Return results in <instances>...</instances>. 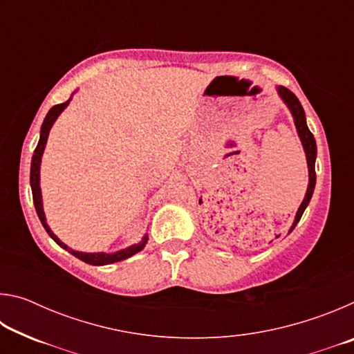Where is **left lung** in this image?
I'll return each instance as SVG.
<instances>
[{
  "mask_svg": "<svg viewBox=\"0 0 354 354\" xmlns=\"http://www.w3.org/2000/svg\"><path fill=\"white\" fill-rule=\"evenodd\" d=\"M277 92L279 95V98L283 100V103L287 106V109L292 113L293 123H295L297 128V134L301 140V145L304 149V154H306V162H308V175H309V183H308V189H306V195H304V200L299 205L298 211L295 214V218H293V223L289 230V234L292 232L293 227L297 226V223L301 218V215L304 212V209L308 207L310 198H313L314 189H315V158H317V143L313 133H310L306 123V115H304V109L301 103H299L298 98L293 95L289 88H286L283 86L277 87ZM278 237V236H277Z\"/></svg>",
  "mask_w": 354,
  "mask_h": 354,
  "instance_id": "1",
  "label": "left lung"
}]
</instances>
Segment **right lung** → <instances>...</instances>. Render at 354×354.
Returning <instances> with one entry per match:
<instances>
[{
  "mask_svg": "<svg viewBox=\"0 0 354 354\" xmlns=\"http://www.w3.org/2000/svg\"><path fill=\"white\" fill-rule=\"evenodd\" d=\"M76 92V91H75ZM75 92L71 93V97L65 101L62 104H56L53 106L50 112L46 113V117L44 120V123H41V128H40V139L37 143V148H35L34 156H32V160H31V190H32V200H34V206H35V211H37L39 218L41 221V225H44L45 231L48 232V236H50L53 241H55L59 247L67 250L68 253H71L73 256H76L77 259H81L84 262L91 263V266H107V263H113V262H118V261H123V259H128V257L134 256L136 253H139V251L143 250L145 247L147 242H148V234H143L142 241L139 243H133L129 245V247L123 248V250H118V251H113V253H103V251H100V253H82V251H76V250H71L68 245H65L61 239H59L55 232L51 231L50 225L46 223V217H45V211H44V200H41V189H40V164H41V156H44L45 151V147H46V140H48V136H50V131L53 128V124L57 120V117L61 115L64 112L65 107L70 104L71 98H73Z\"/></svg>",
  "mask_w": 354,
  "mask_h": 354,
  "instance_id": "obj_1",
  "label": "right lung"
}]
</instances>
